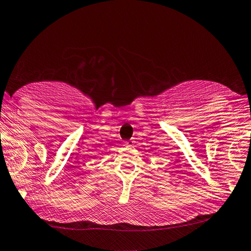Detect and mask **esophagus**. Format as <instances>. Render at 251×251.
Instances as JSON below:
<instances>
[{
    "label": "esophagus",
    "mask_w": 251,
    "mask_h": 251,
    "mask_svg": "<svg viewBox=\"0 0 251 251\" xmlns=\"http://www.w3.org/2000/svg\"><path fill=\"white\" fill-rule=\"evenodd\" d=\"M123 146H126V147H131L132 148L134 146V140H132V139H130L129 141H125L123 142Z\"/></svg>",
    "instance_id": "1"
}]
</instances>
